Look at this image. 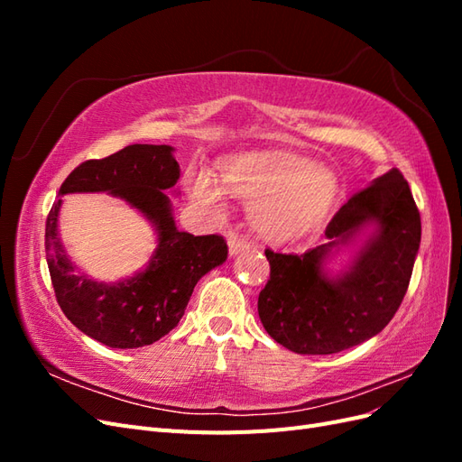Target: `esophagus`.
<instances>
[{"label": "esophagus", "mask_w": 462, "mask_h": 462, "mask_svg": "<svg viewBox=\"0 0 462 462\" xmlns=\"http://www.w3.org/2000/svg\"><path fill=\"white\" fill-rule=\"evenodd\" d=\"M248 248H250V245L245 239H239V236H231V239H229V254L231 256L241 254V253H245V250H248Z\"/></svg>", "instance_id": "34e87169"}]
</instances>
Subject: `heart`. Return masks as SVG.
Wrapping results in <instances>:
<instances>
[{
    "label": "heart",
    "instance_id": "b5f03b06",
    "mask_svg": "<svg viewBox=\"0 0 462 462\" xmlns=\"http://www.w3.org/2000/svg\"><path fill=\"white\" fill-rule=\"evenodd\" d=\"M219 182L235 197L253 202V226L272 243H289L312 233L328 217L339 192V179L329 167L279 150L226 158L219 163V180L202 170L185 175L190 197L216 209L223 204Z\"/></svg>",
    "mask_w": 462,
    "mask_h": 462
}]
</instances>
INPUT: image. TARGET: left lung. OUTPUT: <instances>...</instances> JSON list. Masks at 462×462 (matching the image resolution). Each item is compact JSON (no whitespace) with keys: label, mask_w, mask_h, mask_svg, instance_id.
Returning a JSON list of instances; mask_svg holds the SVG:
<instances>
[{"label":"left lung","mask_w":462,"mask_h":462,"mask_svg":"<svg viewBox=\"0 0 462 462\" xmlns=\"http://www.w3.org/2000/svg\"><path fill=\"white\" fill-rule=\"evenodd\" d=\"M420 214L399 170L374 179L341 206L328 241L304 254L265 250L270 279L260 291L262 326L299 355H333L368 341L395 316L420 248ZM354 256L337 274L327 263Z\"/></svg>","instance_id":"left-lung-1"}]
</instances>
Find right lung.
Segmentation results:
<instances>
[{
	"label": "right lung",
	"instance_id": "right-lung-1",
	"mask_svg": "<svg viewBox=\"0 0 462 462\" xmlns=\"http://www.w3.org/2000/svg\"><path fill=\"white\" fill-rule=\"evenodd\" d=\"M173 152L167 144L125 146L104 160L80 163L60 189V197L107 192L150 221L158 246L131 277L104 283L80 272L60 236L63 200L50 209L46 258L55 297L75 328L111 348H138L162 339L183 318L200 277L227 260L223 236L177 229L167 194L180 177Z\"/></svg>",
	"mask_w": 462,
	"mask_h": 462
}]
</instances>
